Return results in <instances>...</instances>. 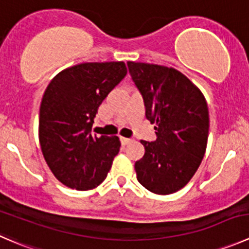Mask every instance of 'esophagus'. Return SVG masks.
I'll return each instance as SVG.
<instances>
[{
    "label": "esophagus",
    "instance_id": "1",
    "mask_svg": "<svg viewBox=\"0 0 249 249\" xmlns=\"http://www.w3.org/2000/svg\"><path fill=\"white\" fill-rule=\"evenodd\" d=\"M120 141H122L123 144H127L131 142V139H127V137H120Z\"/></svg>",
    "mask_w": 249,
    "mask_h": 249
}]
</instances>
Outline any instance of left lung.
I'll use <instances>...</instances> for the list:
<instances>
[{"label": "left lung", "mask_w": 249, "mask_h": 249, "mask_svg": "<svg viewBox=\"0 0 249 249\" xmlns=\"http://www.w3.org/2000/svg\"><path fill=\"white\" fill-rule=\"evenodd\" d=\"M127 68L157 135L154 142L141 141L144 156L135 163L137 180L153 194H174L191 180L206 153L207 101L176 69L140 62H127Z\"/></svg>", "instance_id": "left-lung-1"}]
</instances>
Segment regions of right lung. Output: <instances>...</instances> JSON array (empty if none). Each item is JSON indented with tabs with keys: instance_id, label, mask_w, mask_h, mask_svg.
<instances>
[{
	"instance_id": "right-lung-1",
	"label": "right lung",
	"mask_w": 249,
	"mask_h": 249,
	"mask_svg": "<svg viewBox=\"0 0 249 249\" xmlns=\"http://www.w3.org/2000/svg\"><path fill=\"white\" fill-rule=\"evenodd\" d=\"M126 73L124 62L81 63L58 73L43 93L41 151L53 175L71 189L97 187L119 153V137H97L91 129L101 103Z\"/></svg>"
}]
</instances>
